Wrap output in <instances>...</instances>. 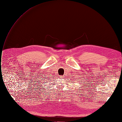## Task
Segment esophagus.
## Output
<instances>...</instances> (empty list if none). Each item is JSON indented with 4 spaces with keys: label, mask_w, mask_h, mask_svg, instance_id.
Listing matches in <instances>:
<instances>
[{
    "label": "esophagus",
    "mask_w": 122,
    "mask_h": 122,
    "mask_svg": "<svg viewBox=\"0 0 122 122\" xmlns=\"http://www.w3.org/2000/svg\"><path fill=\"white\" fill-rule=\"evenodd\" d=\"M60 77L61 78H63L64 77V76H60Z\"/></svg>",
    "instance_id": "34e87169"
}]
</instances>
